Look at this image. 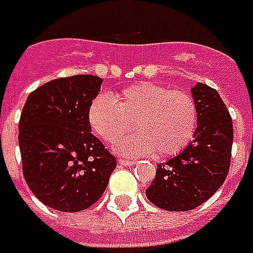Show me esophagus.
I'll list each match as a JSON object with an SVG mask.
<instances>
[{"mask_svg": "<svg viewBox=\"0 0 253 253\" xmlns=\"http://www.w3.org/2000/svg\"><path fill=\"white\" fill-rule=\"evenodd\" d=\"M118 163H120L121 166H132V165H135L136 162L129 161V159H118Z\"/></svg>", "mask_w": 253, "mask_h": 253, "instance_id": "1", "label": "esophagus"}]
</instances>
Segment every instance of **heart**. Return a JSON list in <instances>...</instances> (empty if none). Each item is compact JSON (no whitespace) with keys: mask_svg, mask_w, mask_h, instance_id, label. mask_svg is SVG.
Wrapping results in <instances>:
<instances>
[{"mask_svg":"<svg viewBox=\"0 0 253 253\" xmlns=\"http://www.w3.org/2000/svg\"><path fill=\"white\" fill-rule=\"evenodd\" d=\"M91 129L111 143L132 128L139 129L118 141L115 151L141 156L156 151L173 156L189 145L197 128V107L189 94L161 84L141 82L110 95H97L87 112Z\"/></svg>","mask_w":253,"mask_h":253,"instance_id":"b5f03b06","label":"heart"}]
</instances>
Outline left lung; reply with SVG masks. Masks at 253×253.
I'll list each match as a JSON object with an SVG mask.
<instances>
[{"label": "left lung", "instance_id": "obj_1", "mask_svg": "<svg viewBox=\"0 0 253 253\" xmlns=\"http://www.w3.org/2000/svg\"><path fill=\"white\" fill-rule=\"evenodd\" d=\"M197 107L194 139L166 163L158 165L146 197L166 211L199 207L221 187L227 177L234 139L232 120L214 88L197 83L191 88Z\"/></svg>", "mask_w": 253, "mask_h": 253}]
</instances>
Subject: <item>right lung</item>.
I'll list each match as a JSON object with an SVG mask.
<instances>
[{"mask_svg":"<svg viewBox=\"0 0 253 253\" xmlns=\"http://www.w3.org/2000/svg\"><path fill=\"white\" fill-rule=\"evenodd\" d=\"M101 83L90 74L56 79L31 92L25 102L18 135L24 177L50 209H88L101 197L117 168L87 118Z\"/></svg>","mask_w":253,"mask_h":253,"instance_id":"obj_1","label":"right lung"}]
</instances>
